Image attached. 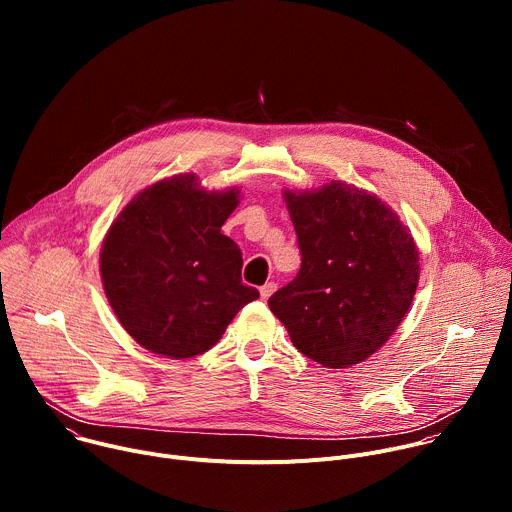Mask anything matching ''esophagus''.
I'll return each instance as SVG.
<instances>
[{
  "mask_svg": "<svg viewBox=\"0 0 512 512\" xmlns=\"http://www.w3.org/2000/svg\"><path fill=\"white\" fill-rule=\"evenodd\" d=\"M277 289V285L273 283V281H269V283H265V285H261V289H259V294H261V298L263 300H269V296L273 294V291Z\"/></svg>",
  "mask_w": 512,
  "mask_h": 512,
  "instance_id": "obj_1",
  "label": "esophagus"
}]
</instances>
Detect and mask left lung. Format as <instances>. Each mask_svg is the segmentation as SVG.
<instances>
[{
  "instance_id": "left-lung-1",
  "label": "left lung",
  "mask_w": 512,
  "mask_h": 512,
  "mask_svg": "<svg viewBox=\"0 0 512 512\" xmlns=\"http://www.w3.org/2000/svg\"><path fill=\"white\" fill-rule=\"evenodd\" d=\"M283 198L302 267L269 298V310L302 354L348 369L403 322L419 283V251L397 212L352 184L332 180Z\"/></svg>"
}]
</instances>
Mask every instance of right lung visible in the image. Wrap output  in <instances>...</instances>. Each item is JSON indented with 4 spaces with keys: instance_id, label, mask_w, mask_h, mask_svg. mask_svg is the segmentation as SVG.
Listing matches in <instances>:
<instances>
[{
    "instance_id": "obj_1",
    "label": "right lung",
    "mask_w": 512,
    "mask_h": 512,
    "mask_svg": "<svg viewBox=\"0 0 512 512\" xmlns=\"http://www.w3.org/2000/svg\"><path fill=\"white\" fill-rule=\"evenodd\" d=\"M237 204L239 188L208 192L178 174L119 212L101 247V279L137 344L176 360L202 354L259 298L241 281V249L221 233Z\"/></svg>"
}]
</instances>
